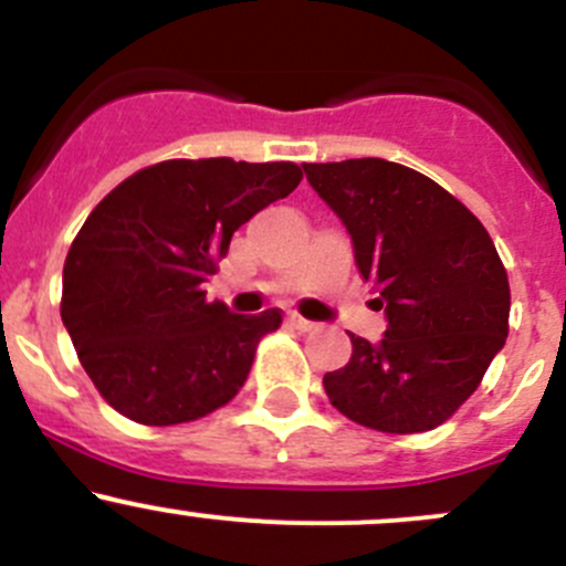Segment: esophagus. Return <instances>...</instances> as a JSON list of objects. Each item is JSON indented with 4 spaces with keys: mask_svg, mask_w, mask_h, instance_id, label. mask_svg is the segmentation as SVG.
<instances>
[{
    "mask_svg": "<svg viewBox=\"0 0 566 566\" xmlns=\"http://www.w3.org/2000/svg\"><path fill=\"white\" fill-rule=\"evenodd\" d=\"M289 324L294 326V329H300V332H313V329H316V322H307V318L296 316V313H291Z\"/></svg>",
    "mask_w": 566,
    "mask_h": 566,
    "instance_id": "1",
    "label": "esophagus"
}]
</instances>
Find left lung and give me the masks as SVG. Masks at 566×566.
<instances>
[{"label": "left lung", "mask_w": 566, "mask_h": 566, "mask_svg": "<svg viewBox=\"0 0 566 566\" xmlns=\"http://www.w3.org/2000/svg\"><path fill=\"white\" fill-rule=\"evenodd\" d=\"M305 174L346 223L389 322L376 346L348 332L352 359L324 376L326 398L381 433L439 428L474 395L510 332L496 244L465 203L400 163H305Z\"/></svg>", "instance_id": "obj_1"}]
</instances>
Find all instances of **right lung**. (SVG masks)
Instances as JSON below:
<instances>
[{"mask_svg":"<svg viewBox=\"0 0 566 566\" xmlns=\"http://www.w3.org/2000/svg\"><path fill=\"white\" fill-rule=\"evenodd\" d=\"M296 163L163 160L84 220L62 272V322L103 400L138 424L193 422L242 389L261 337L283 324L209 302L201 283L255 212L300 185Z\"/></svg>","mask_w":566,"mask_h":566,"instance_id":"right-lung-1","label":"right lung"}]
</instances>
